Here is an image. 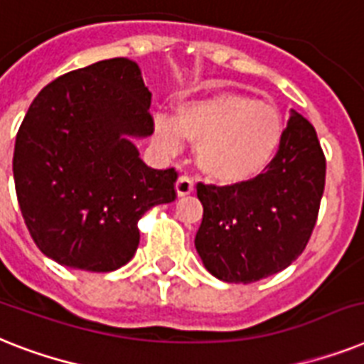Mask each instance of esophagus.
Listing matches in <instances>:
<instances>
[{
    "mask_svg": "<svg viewBox=\"0 0 364 364\" xmlns=\"http://www.w3.org/2000/svg\"><path fill=\"white\" fill-rule=\"evenodd\" d=\"M176 192H177V196H187V194H192V192H194V183H192L191 177L187 176L177 177Z\"/></svg>",
    "mask_w": 364,
    "mask_h": 364,
    "instance_id": "obj_1",
    "label": "esophagus"
}]
</instances>
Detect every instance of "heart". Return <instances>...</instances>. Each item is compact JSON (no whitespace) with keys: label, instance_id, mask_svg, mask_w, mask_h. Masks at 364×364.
Returning a JSON list of instances; mask_svg holds the SVG:
<instances>
[{"label":"heart","instance_id":"b5f03b06","mask_svg":"<svg viewBox=\"0 0 364 364\" xmlns=\"http://www.w3.org/2000/svg\"><path fill=\"white\" fill-rule=\"evenodd\" d=\"M284 123L271 102L218 91L176 106L173 121L155 117L153 141L172 155L181 138L194 144L198 170L220 187L254 181L279 151Z\"/></svg>","mask_w":364,"mask_h":364}]
</instances>
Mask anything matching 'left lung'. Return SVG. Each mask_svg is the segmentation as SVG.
I'll use <instances>...</instances> for the list:
<instances>
[{
    "instance_id": "left-lung-1",
    "label": "left lung",
    "mask_w": 364,
    "mask_h": 364,
    "mask_svg": "<svg viewBox=\"0 0 364 364\" xmlns=\"http://www.w3.org/2000/svg\"><path fill=\"white\" fill-rule=\"evenodd\" d=\"M326 187V156L314 127L291 110L264 173L237 187L198 183L203 218L196 250L224 282L250 284L299 258L314 230Z\"/></svg>"
}]
</instances>
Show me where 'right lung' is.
Here are the masks:
<instances>
[{"instance_id":"right-lung-1","label":"right lung","mask_w":364,"mask_h":364,"mask_svg":"<svg viewBox=\"0 0 364 364\" xmlns=\"http://www.w3.org/2000/svg\"><path fill=\"white\" fill-rule=\"evenodd\" d=\"M149 106L140 67L127 58L67 73L35 97L13 173L23 223L44 256L115 271L138 249L141 215L176 200V170H153L134 146L153 134Z\"/></svg>"}]
</instances>
